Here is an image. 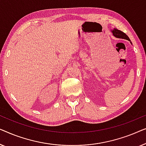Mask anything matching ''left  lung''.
<instances>
[{"label":"left lung","instance_id":"left-lung-1","mask_svg":"<svg viewBox=\"0 0 146 146\" xmlns=\"http://www.w3.org/2000/svg\"><path fill=\"white\" fill-rule=\"evenodd\" d=\"M112 34H113L114 36L116 37V38L125 39V40L130 41L131 44H132V42H131L130 38H128V36H127V35L125 34V33H124L122 31H120V30H117V29H116V28H114V30H112Z\"/></svg>","mask_w":146,"mask_h":146}]
</instances>
